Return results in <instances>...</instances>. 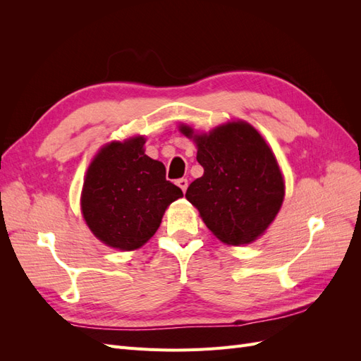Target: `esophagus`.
Here are the masks:
<instances>
[{
    "label": "esophagus",
    "mask_w": 361,
    "mask_h": 361,
    "mask_svg": "<svg viewBox=\"0 0 361 361\" xmlns=\"http://www.w3.org/2000/svg\"><path fill=\"white\" fill-rule=\"evenodd\" d=\"M178 187L185 192L187 191V188H188V179H185V178H182V179H178Z\"/></svg>",
    "instance_id": "esophagus-1"
}]
</instances>
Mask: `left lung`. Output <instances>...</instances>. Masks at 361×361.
Listing matches in <instances>:
<instances>
[{"label":"left lung","instance_id":"obj_1","mask_svg":"<svg viewBox=\"0 0 361 361\" xmlns=\"http://www.w3.org/2000/svg\"><path fill=\"white\" fill-rule=\"evenodd\" d=\"M182 134L192 137L190 126ZM203 176L191 182L187 197L206 227L231 245L253 243L274 220L285 197L277 159L257 130L245 122L194 135Z\"/></svg>","mask_w":361,"mask_h":361}]
</instances>
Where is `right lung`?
<instances>
[{
  "mask_svg": "<svg viewBox=\"0 0 361 361\" xmlns=\"http://www.w3.org/2000/svg\"><path fill=\"white\" fill-rule=\"evenodd\" d=\"M146 140L108 145L90 164L81 209L96 238L118 250H135L155 235L167 206L182 190L166 179V167L145 155Z\"/></svg>",
  "mask_w": 361,
  "mask_h": 361,
  "instance_id": "right-lung-1",
  "label": "right lung"
}]
</instances>
